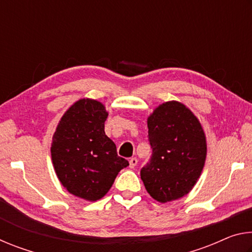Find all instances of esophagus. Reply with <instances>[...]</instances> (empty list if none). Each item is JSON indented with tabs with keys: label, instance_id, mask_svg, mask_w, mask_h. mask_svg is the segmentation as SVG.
I'll use <instances>...</instances> for the list:
<instances>
[{
	"label": "esophagus",
	"instance_id": "esophagus-1",
	"mask_svg": "<svg viewBox=\"0 0 252 252\" xmlns=\"http://www.w3.org/2000/svg\"><path fill=\"white\" fill-rule=\"evenodd\" d=\"M129 163H130V168L133 169L135 165L138 164V159H136V158H131L130 161H129Z\"/></svg>",
	"mask_w": 252,
	"mask_h": 252
}]
</instances>
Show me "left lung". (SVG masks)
Segmentation results:
<instances>
[{"label":"left lung","instance_id":"8db88e82","mask_svg":"<svg viewBox=\"0 0 252 252\" xmlns=\"http://www.w3.org/2000/svg\"><path fill=\"white\" fill-rule=\"evenodd\" d=\"M148 129L152 156L140 172L144 187L161 203L182 198L197 183L206 161L202 126L185 104L169 101L148 118Z\"/></svg>","mask_w":252,"mask_h":252}]
</instances>
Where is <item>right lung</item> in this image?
<instances>
[{
  "instance_id": "add662e5",
  "label": "right lung",
  "mask_w": 252,
  "mask_h": 252,
  "mask_svg": "<svg viewBox=\"0 0 252 252\" xmlns=\"http://www.w3.org/2000/svg\"><path fill=\"white\" fill-rule=\"evenodd\" d=\"M108 112L101 102L81 99L60 120L51 144L55 173L70 193L96 201L108 193L118 173L129 165L105 135Z\"/></svg>"
}]
</instances>
